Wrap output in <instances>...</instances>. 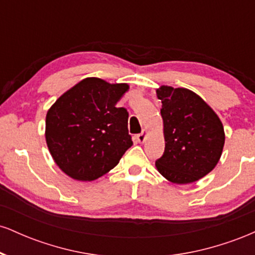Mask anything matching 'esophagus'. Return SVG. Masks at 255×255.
<instances>
[{
    "label": "esophagus",
    "mask_w": 255,
    "mask_h": 255,
    "mask_svg": "<svg viewBox=\"0 0 255 255\" xmlns=\"http://www.w3.org/2000/svg\"><path fill=\"white\" fill-rule=\"evenodd\" d=\"M146 136H147V131L142 130V133L137 134V135L135 136V139H136L137 142H140V144H142V142H145Z\"/></svg>",
    "instance_id": "1"
}]
</instances>
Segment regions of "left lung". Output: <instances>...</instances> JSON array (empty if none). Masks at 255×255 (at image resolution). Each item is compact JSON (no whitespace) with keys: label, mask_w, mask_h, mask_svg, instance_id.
<instances>
[{"label":"left lung","mask_w":255,"mask_h":255,"mask_svg":"<svg viewBox=\"0 0 255 255\" xmlns=\"http://www.w3.org/2000/svg\"><path fill=\"white\" fill-rule=\"evenodd\" d=\"M165 150L156 160L162 176L176 184L197 182L215 169L225 141L217 114L200 96L188 89L160 86Z\"/></svg>","instance_id":"8db88e82"}]
</instances>
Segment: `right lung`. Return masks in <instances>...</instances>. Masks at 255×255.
I'll return each instance as SVG.
<instances>
[{"mask_svg":"<svg viewBox=\"0 0 255 255\" xmlns=\"http://www.w3.org/2000/svg\"><path fill=\"white\" fill-rule=\"evenodd\" d=\"M128 84L86 78L46 113L45 140L58 168L77 181H93L119 164L133 145L128 113L116 103Z\"/></svg>","mask_w":255,"mask_h":255,"instance_id":"obj_1","label":"right lung"}]
</instances>
